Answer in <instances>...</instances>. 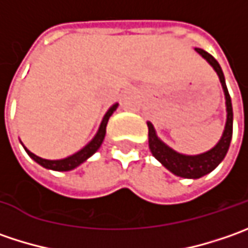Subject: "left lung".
I'll use <instances>...</instances> for the list:
<instances>
[{
    "mask_svg": "<svg viewBox=\"0 0 248 248\" xmlns=\"http://www.w3.org/2000/svg\"><path fill=\"white\" fill-rule=\"evenodd\" d=\"M196 52L199 53L202 58H204L210 66L215 70V73L219 77V81L222 85V90L225 93V105H226V123H225L224 132L222 137L218 140V143L214 148L207 150L200 155H182L178 153L176 150L171 149L166 145L161 139L158 138L156 134V129L153 124L148 121L149 128V149L152 155L157 158L158 161L166 167L168 171H171L174 175L182 176V178H189V179H197L202 176L210 174L213 170H215L218 164L222 161L228 153V149L232 140V132H233V110H232V100L229 96V92L226 88L224 73L219 66V63L214 59L204 49L196 48Z\"/></svg>",
    "mask_w": 248,
    "mask_h": 248,
    "instance_id": "1",
    "label": "left lung"
}]
</instances>
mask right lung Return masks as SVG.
Masks as SVG:
<instances>
[{
    "label": "right lung",
    "instance_id": "1",
    "mask_svg": "<svg viewBox=\"0 0 248 248\" xmlns=\"http://www.w3.org/2000/svg\"><path fill=\"white\" fill-rule=\"evenodd\" d=\"M117 108H119V103H114V105L106 111V114H105L103 119H102L99 129H98V132L95 134V137L91 139L90 142H88L81 150L76 152L74 155L69 156V157L61 158V160H46V158L35 156L34 153H31L29 149L24 146L23 143H22V145H23L24 150L27 152V155L33 158L35 163H38L40 166H43L44 168H46V170H53V171H70V170H74L76 167H78L80 164H82L85 160H88V158L100 148V145H102V142H103V139H105V135H106V125H108V121H109L110 116L114 113V110L117 109Z\"/></svg>",
    "mask_w": 248,
    "mask_h": 248
}]
</instances>
